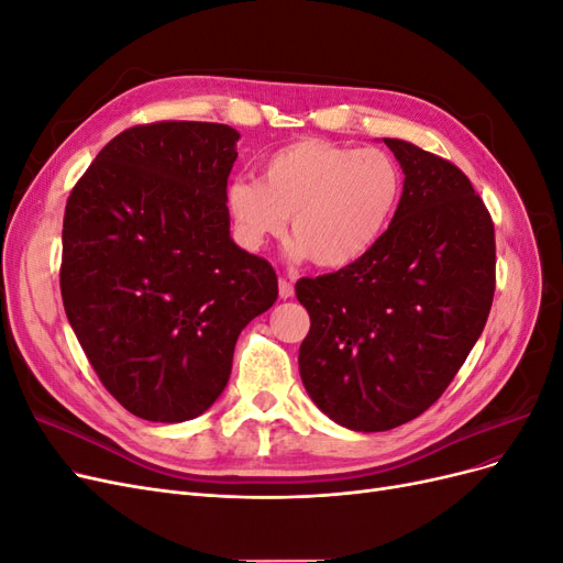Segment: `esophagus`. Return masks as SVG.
Wrapping results in <instances>:
<instances>
[{
	"mask_svg": "<svg viewBox=\"0 0 563 563\" xmlns=\"http://www.w3.org/2000/svg\"><path fill=\"white\" fill-rule=\"evenodd\" d=\"M279 298H282V300L294 298V284H291V282L279 279Z\"/></svg>",
	"mask_w": 563,
	"mask_h": 563,
	"instance_id": "34e87169",
	"label": "esophagus"
}]
</instances>
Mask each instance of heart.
Instances as JSON below:
<instances>
[{
	"label": "heart",
	"instance_id": "1",
	"mask_svg": "<svg viewBox=\"0 0 563 563\" xmlns=\"http://www.w3.org/2000/svg\"><path fill=\"white\" fill-rule=\"evenodd\" d=\"M404 176L378 147L298 141L272 152L263 183L236 178L228 209L244 246L279 240L291 220L294 255L321 269H343L376 246L401 199Z\"/></svg>",
	"mask_w": 563,
	"mask_h": 563
}]
</instances>
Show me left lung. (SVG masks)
Here are the masks:
<instances>
[{
	"instance_id": "obj_1",
	"label": "left lung",
	"mask_w": 563,
	"mask_h": 563,
	"mask_svg": "<svg viewBox=\"0 0 563 563\" xmlns=\"http://www.w3.org/2000/svg\"><path fill=\"white\" fill-rule=\"evenodd\" d=\"M383 141L406 176L389 228L364 258L296 284L310 314L302 385L356 432L399 428L444 395L496 291V232L470 178L413 143Z\"/></svg>"
}]
</instances>
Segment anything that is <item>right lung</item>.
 <instances>
[{
    "instance_id": "obj_1",
    "label": "right lung",
    "mask_w": 563,
    "mask_h": 563,
    "mask_svg": "<svg viewBox=\"0 0 563 563\" xmlns=\"http://www.w3.org/2000/svg\"><path fill=\"white\" fill-rule=\"evenodd\" d=\"M228 124L122 131L73 187L60 294L96 376L152 422L201 416L225 389L234 343L277 300V275L230 236Z\"/></svg>"
}]
</instances>
